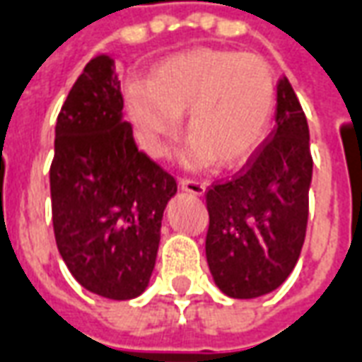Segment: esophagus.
Masks as SVG:
<instances>
[{
    "instance_id": "1",
    "label": "esophagus",
    "mask_w": 362,
    "mask_h": 362,
    "mask_svg": "<svg viewBox=\"0 0 362 362\" xmlns=\"http://www.w3.org/2000/svg\"><path fill=\"white\" fill-rule=\"evenodd\" d=\"M179 185H181V189L183 191H187V193L191 194H204V191H206V185L202 183V181H197V179H189V177H183L181 181H179Z\"/></svg>"
}]
</instances>
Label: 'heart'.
Returning a JSON list of instances; mask_svg holds the SVG:
<instances>
[{
  "label": "heart",
  "instance_id": "heart-1",
  "mask_svg": "<svg viewBox=\"0 0 362 362\" xmlns=\"http://www.w3.org/2000/svg\"><path fill=\"white\" fill-rule=\"evenodd\" d=\"M136 136L146 152L163 158L187 112L191 134L185 160L242 165L267 138L276 105L275 71L267 60L235 50L197 48L160 64L146 86L127 89Z\"/></svg>",
  "mask_w": 362,
  "mask_h": 362
}]
</instances>
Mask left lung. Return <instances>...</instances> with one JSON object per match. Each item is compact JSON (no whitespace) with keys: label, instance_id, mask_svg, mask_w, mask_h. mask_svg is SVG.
Returning <instances> with one entry per match:
<instances>
[{"label":"left lung","instance_id":"8db88e82","mask_svg":"<svg viewBox=\"0 0 362 362\" xmlns=\"http://www.w3.org/2000/svg\"><path fill=\"white\" fill-rule=\"evenodd\" d=\"M276 127L240 175L206 191V261L232 298L275 291L306 238L312 153L306 115L291 81L276 83Z\"/></svg>","mask_w":362,"mask_h":362}]
</instances>
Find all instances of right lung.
<instances>
[{
	"label": "right lung",
	"mask_w": 362,
	"mask_h": 362,
	"mask_svg": "<svg viewBox=\"0 0 362 362\" xmlns=\"http://www.w3.org/2000/svg\"><path fill=\"white\" fill-rule=\"evenodd\" d=\"M122 107L115 60H89L56 120L50 165L58 251L83 288L112 300L146 291L177 193L175 177L138 150Z\"/></svg>",
	"instance_id": "1"
}]
</instances>
